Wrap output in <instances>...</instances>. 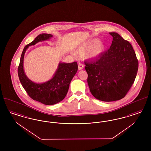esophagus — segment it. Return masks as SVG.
Segmentation results:
<instances>
[{"label": "esophagus", "mask_w": 151, "mask_h": 151, "mask_svg": "<svg viewBox=\"0 0 151 151\" xmlns=\"http://www.w3.org/2000/svg\"><path fill=\"white\" fill-rule=\"evenodd\" d=\"M84 65H83L82 63H79V64H78V69H79V70H81L83 68H84Z\"/></svg>", "instance_id": "34e87169"}]
</instances>
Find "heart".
<instances>
[{
	"instance_id": "b5f03b06",
	"label": "heart",
	"mask_w": 151,
	"mask_h": 151,
	"mask_svg": "<svg viewBox=\"0 0 151 151\" xmlns=\"http://www.w3.org/2000/svg\"><path fill=\"white\" fill-rule=\"evenodd\" d=\"M100 41L97 39H94L92 41H88L80 46L78 49L77 52L81 55H86L87 57H96L100 55L101 52L104 49V45H98Z\"/></svg>"
}]
</instances>
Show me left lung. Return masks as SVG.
<instances>
[{
	"instance_id": "left-lung-1",
	"label": "left lung",
	"mask_w": 151,
	"mask_h": 151,
	"mask_svg": "<svg viewBox=\"0 0 151 151\" xmlns=\"http://www.w3.org/2000/svg\"><path fill=\"white\" fill-rule=\"evenodd\" d=\"M109 33L113 36L110 48L95 60L84 62L91 93L106 102L125 97L136 78L139 65L131 43L117 33Z\"/></svg>"
}]
</instances>
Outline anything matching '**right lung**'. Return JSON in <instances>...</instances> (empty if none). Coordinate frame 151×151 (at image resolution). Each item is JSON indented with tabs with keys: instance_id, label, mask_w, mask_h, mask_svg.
I'll return each instance as SVG.
<instances>
[{
	"instance_id": "obj_1",
	"label": "right lung",
	"mask_w": 151,
	"mask_h": 151,
	"mask_svg": "<svg viewBox=\"0 0 151 151\" xmlns=\"http://www.w3.org/2000/svg\"><path fill=\"white\" fill-rule=\"evenodd\" d=\"M52 37L50 34H41L32 42L27 45L22 52L17 70L19 78L22 86L29 97L46 105L56 104L65 99L68 92L70 84L78 69L76 62L71 63H60L53 78L47 82L37 84L27 78L23 68L24 57L27 49L29 46L34 45L42 41L47 40Z\"/></svg>"
}]
</instances>
